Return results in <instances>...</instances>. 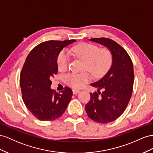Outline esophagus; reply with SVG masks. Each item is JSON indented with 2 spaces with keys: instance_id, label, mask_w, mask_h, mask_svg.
Returning a JSON list of instances; mask_svg holds the SVG:
<instances>
[{
  "instance_id": "esophagus-1",
  "label": "esophagus",
  "mask_w": 153,
  "mask_h": 153,
  "mask_svg": "<svg viewBox=\"0 0 153 153\" xmlns=\"http://www.w3.org/2000/svg\"><path fill=\"white\" fill-rule=\"evenodd\" d=\"M72 92H73V94H74V95H76V94H77L78 93H79V90L73 89V90H72Z\"/></svg>"
}]
</instances>
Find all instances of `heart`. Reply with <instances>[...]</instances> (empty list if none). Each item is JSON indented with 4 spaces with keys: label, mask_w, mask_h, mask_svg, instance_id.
I'll return each instance as SVG.
<instances>
[{
    "label": "heart",
    "mask_w": 153,
    "mask_h": 153,
    "mask_svg": "<svg viewBox=\"0 0 153 153\" xmlns=\"http://www.w3.org/2000/svg\"><path fill=\"white\" fill-rule=\"evenodd\" d=\"M73 57L84 62V70L95 77H100L110 68L112 55L108 48L99 49L97 45L90 43H80L69 51ZM70 57L67 52L62 51L58 56L57 63L59 70L66 69L69 64ZM90 79L88 74H68L64 77L66 83L73 88H80Z\"/></svg>",
    "instance_id": "1"
}]
</instances>
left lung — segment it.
<instances>
[{
  "label": "left lung",
  "instance_id": "1",
  "mask_svg": "<svg viewBox=\"0 0 153 153\" xmlns=\"http://www.w3.org/2000/svg\"><path fill=\"white\" fill-rule=\"evenodd\" d=\"M89 40L106 47L112 55V64L108 72L91 84L97 90L90 93V100L85 106L91 120L107 124L123 114L129 102L134 82L133 63L127 52L111 39L96 38Z\"/></svg>",
  "mask_w": 153,
  "mask_h": 153
}]
</instances>
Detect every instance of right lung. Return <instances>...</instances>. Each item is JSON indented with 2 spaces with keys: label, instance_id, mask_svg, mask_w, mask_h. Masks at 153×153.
Segmentation results:
<instances>
[{
  "label": "right lung",
  "instance_id": "add662e5",
  "mask_svg": "<svg viewBox=\"0 0 153 153\" xmlns=\"http://www.w3.org/2000/svg\"><path fill=\"white\" fill-rule=\"evenodd\" d=\"M75 40L47 41L30 52L24 64L20 84L25 105L36 119L53 120L63 115L71 101L72 91L65 87L61 93L51 88V79L58 71L57 59L65 47Z\"/></svg>",
  "mask_w": 153,
  "mask_h": 153
}]
</instances>
